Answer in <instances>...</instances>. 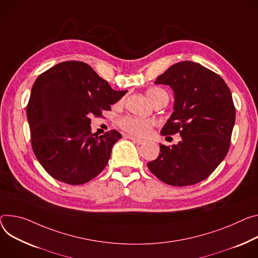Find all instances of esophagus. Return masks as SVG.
Masks as SVG:
<instances>
[{
  "label": "esophagus",
  "mask_w": 258,
  "mask_h": 258,
  "mask_svg": "<svg viewBox=\"0 0 258 258\" xmlns=\"http://www.w3.org/2000/svg\"><path fill=\"white\" fill-rule=\"evenodd\" d=\"M125 138H127V139H131L134 143H136V144H138V145H142V144H144V143H145V140H142V139H138V138H136V137H132V136H125Z\"/></svg>",
  "instance_id": "34e87169"
}]
</instances>
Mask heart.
<instances>
[{
  "label": "heart",
  "mask_w": 258,
  "mask_h": 258,
  "mask_svg": "<svg viewBox=\"0 0 258 258\" xmlns=\"http://www.w3.org/2000/svg\"><path fill=\"white\" fill-rule=\"evenodd\" d=\"M148 99L154 104L157 102L169 99V96L166 90L159 87H151L146 91ZM118 126L125 133L136 136V137H146L150 134L151 130L154 126V121L149 118H141V117H136L132 115H127L122 117L117 122Z\"/></svg>",
  "instance_id": "obj_1"
}]
</instances>
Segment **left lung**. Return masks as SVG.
<instances>
[{"label": "left lung", "mask_w": 258, "mask_h": 258, "mask_svg": "<svg viewBox=\"0 0 258 258\" xmlns=\"http://www.w3.org/2000/svg\"><path fill=\"white\" fill-rule=\"evenodd\" d=\"M175 93L172 116L162 136L179 134L177 145L160 144L158 157L147 163L150 172L172 186L197 184L212 174L226 156L236 120V108L224 80L194 61H181L157 77Z\"/></svg>", "instance_id": "left-lung-1"}]
</instances>
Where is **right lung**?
I'll return each mask as SVG.
<instances>
[{"label": "right lung", "mask_w": 258, "mask_h": 258, "mask_svg": "<svg viewBox=\"0 0 258 258\" xmlns=\"http://www.w3.org/2000/svg\"><path fill=\"white\" fill-rule=\"evenodd\" d=\"M125 93L112 89L82 61H62L39 75L27 115L32 148L44 170L70 185L101 174L121 135L114 130L92 134L89 117H102Z\"/></svg>", "instance_id": "right-lung-1"}]
</instances>
